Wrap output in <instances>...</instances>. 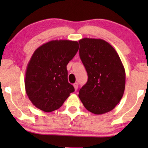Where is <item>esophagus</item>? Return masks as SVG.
<instances>
[{"mask_svg":"<svg viewBox=\"0 0 148 148\" xmlns=\"http://www.w3.org/2000/svg\"><path fill=\"white\" fill-rule=\"evenodd\" d=\"M74 87L75 90H76L78 89V87H79V84H78V83H75V84H74Z\"/></svg>","mask_w":148,"mask_h":148,"instance_id":"obj_1","label":"esophagus"}]
</instances>
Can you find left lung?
<instances>
[{"mask_svg":"<svg viewBox=\"0 0 148 148\" xmlns=\"http://www.w3.org/2000/svg\"><path fill=\"white\" fill-rule=\"evenodd\" d=\"M79 56L88 79L79 92L85 108L94 114L112 111L123 97L125 71L118 53L101 39L80 40Z\"/></svg>","mask_w":148,"mask_h":148,"instance_id":"8db88e82","label":"left lung"}]
</instances>
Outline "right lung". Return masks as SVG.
<instances>
[{
	"label": "right lung",
	"mask_w": 148,
	"mask_h": 148,
	"mask_svg": "<svg viewBox=\"0 0 148 148\" xmlns=\"http://www.w3.org/2000/svg\"><path fill=\"white\" fill-rule=\"evenodd\" d=\"M79 48L77 41L52 40L33 53L25 71V88L37 108L48 113L58 109L74 91L67 79V64Z\"/></svg>",
	"instance_id": "right-lung-1"
}]
</instances>
